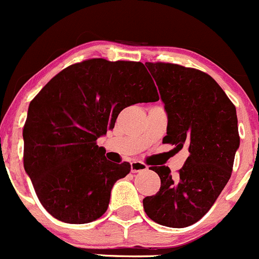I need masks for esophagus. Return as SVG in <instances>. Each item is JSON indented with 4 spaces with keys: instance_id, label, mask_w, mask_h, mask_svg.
I'll list each match as a JSON object with an SVG mask.
<instances>
[{
    "instance_id": "34e87169",
    "label": "esophagus",
    "mask_w": 259,
    "mask_h": 259,
    "mask_svg": "<svg viewBox=\"0 0 259 259\" xmlns=\"http://www.w3.org/2000/svg\"><path fill=\"white\" fill-rule=\"evenodd\" d=\"M147 168L148 166L145 162H142V161L135 160L131 162V170H132V172H141V171H146Z\"/></svg>"
}]
</instances>
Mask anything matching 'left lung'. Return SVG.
<instances>
[{"instance_id": "left-lung-1", "label": "left lung", "mask_w": 259, "mask_h": 259, "mask_svg": "<svg viewBox=\"0 0 259 259\" xmlns=\"http://www.w3.org/2000/svg\"><path fill=\"white\" fill-rule=\"evenodd\" d=\"M167 112L163 143L189 156L178 175L167 166L151 167L161 179L156 195L143 199L150 219L185 228L205 215L229 181L239 133L235 106L209 74L171 63H146Z\"/></svg>"}]
</instances>
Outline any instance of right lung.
<instances>
[{
  "label": "right lung",
  "instance_id": "obj_1",
  "mask_svg": "<svg viewBox=\"0 0 259 259\" xmlns=\"http://www.w3.org/2000/svg\"><path fill=\"white\" fill-rule=\"evenodd\" d=\"M160 99L140 61L88 59L63 69L30 102L24 167L49 214L85 224L107 211L114 183L130 162L112 163L97 140L113 130L119 112Z\"/></svg>",
  "mask_w": 259,
  "mask_h": 259
}]
</instances>
